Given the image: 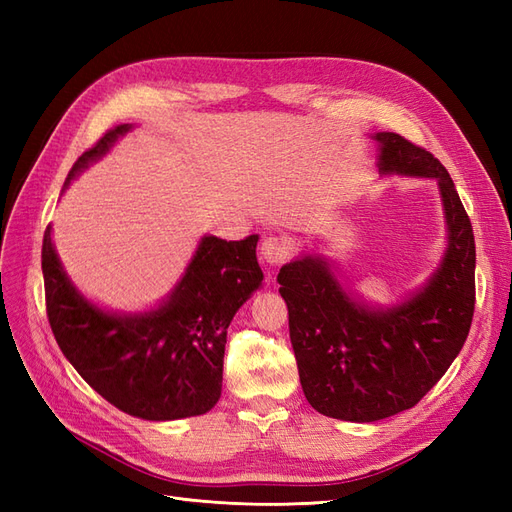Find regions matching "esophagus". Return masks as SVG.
<instances>
[{
    "instance_id": "esophagus-1",
    "label": "esophagus",
    "mask_w": 512,
    "mask_h": 512,
    "mask_svg": "<svg viewBox=\"0 0 512 512\" xmlns=\"http://www.w3.org/2000/svg\"><path fill=\"white\" fill-rule=\"evenodd\" d=\"M260 256L265 258L269 265H282L290 258V245L284 237H267L260 245Z\"/></svg>"
}]
</instances>
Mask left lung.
Here are the masks:
<instances>
[{"label":"left lung","mask_w":512,"mask_h":512,"mask_svg":"<svg viewBox=\"0 0 512 512\" xmlns=\"http://www.w3.org/2000/svg\"><path fill=\"white\" fill-rule=\"evenodd\" d=\"M376 138L382 173L438 179L448 222L438 273L386 312L352 301L320 258L294 260L277 275L309 406L352 423L416 406L466 344L476 301L474 232L448 170L404 136L380 132Z\"/></svg>","instance_id":"8db88e82"}]
</instances>
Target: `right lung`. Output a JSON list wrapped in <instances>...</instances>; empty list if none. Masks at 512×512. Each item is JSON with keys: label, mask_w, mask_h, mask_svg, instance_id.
<instances>
[{"label": "right lung", "mask_w": 512, "mask_h": 512, "mask_svg": "<svg viewBox=\"0 0 512 512\" xmlns=\"http://www.w3.org/2000/svg\"><path fill=\"white\" fill-rule=\"evenodd\" d=\"M130 130H106L74 162L68 181ZM258 237H205L183 280L156 312L113 316L74 290L44 230L42 273L46 316L61 352L81 378L121 412L147 421L205 414L222 395L226 329L260 286Z\"/></svg>", "instance_id": "add662e5"}]
</instances>
